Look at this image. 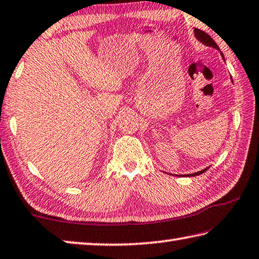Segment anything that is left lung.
Returning a JSON list of instances; mask_svg holds the SVG:
<instances>
[{
    "instance_id": "8db88e82",
    "label": "left lung",
    "mask_w": 259,
    "mask_h": 259,
    "mask_svg": "<svg viewBox=\"0 0 259 259\" xmlns=\"http://www.w3.org/2000/svg\"><path fill=\"white\" fill-rule=\"evenodd\" d=\"M195 36L197 37V39L200 40L203 44L207 45V46H211V48L219 50L218 44H216L215 41H214V39L211 38V37H210L208 34H206L205 31L200 30V29H195ZM221 54H222V53H221ZM222 55H223V54H222ZM207 170H208V167L205 168V170H203V171H199V172H197V173H192V175H189V176H190V177L199 176V175H201V173H204V172H206Z\"/></svg>"
}]
</instances>
